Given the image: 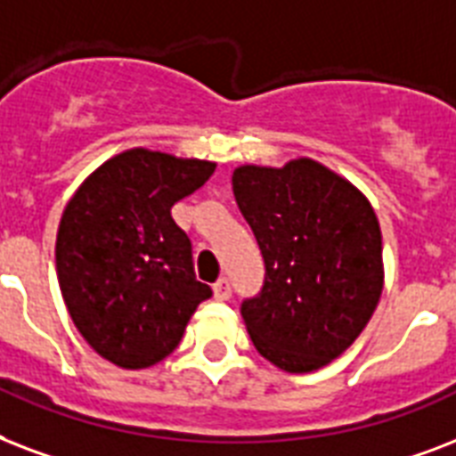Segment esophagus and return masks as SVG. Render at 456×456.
Instances as JSON below:
<instances>
[{"mask_svg":"<svg viewBox=\"0 0 456 456\" xmlns=\"http://www.w3.org/2000/svg\"><path fill=\"white\" fill-rule=\"evenodd\" d=\"M231 281L228 278H218L216 283H214V297L218 302H225V299H231Z\"/></svg>","mask_w":456,"mask_h":456,"instance_id":"1","label":"esophagus"}]
</instances>
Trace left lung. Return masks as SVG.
Listing matches in <instances>:
<instances>
[{
    "instance_id": "8db88e82",
    "label": "left lung",
    "mask_w": 456,
    "mask_h": 456,
    "mask_svg": "<svg viewBox=\"0 0 456 456\" xmlns=\"http://www.w3.org/2000/svg\"><path fill=\"white\" fill-rule=\"evenodd\" d=\"M232 195L266 276L240 314L264 359L316 371L359 338L383 292V240L359 190L314 159L240 166Z\"/></svg>"
}]
</instances>
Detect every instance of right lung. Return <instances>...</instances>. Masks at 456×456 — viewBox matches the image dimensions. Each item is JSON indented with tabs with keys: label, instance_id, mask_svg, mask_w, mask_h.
<instances>
[{
	"label": "right lung",
	"instance_id": "add662e5",
	"mask_svg": "<svg viewBox=\"0 0 456 456\" xmlns=\"http://www.w3.org/2000/svg\"><path fill=\"white\" fill-rule=\"evenodd\" d=\"M214 168L137 147L104 161L63 209L56 232L63 302L87 345L121 369H147L171 354L211 297L171 207Z\"/></svg>",
	"mask_w": 456,
	"mask_h": 456
}]
</instances>
